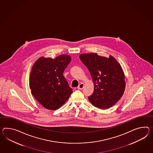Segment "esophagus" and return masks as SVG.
<instances>
[{
    "label": "esophagus",
    "mask_w": 153,
    "mask_h": 153,
    "mask_svg": "<svg viewBox=\"0 0 153 153\" xmlns=\"http://www.w3.org/2000/svg\"><path fill=\"white\" fill-rule=\"evenodd\" d=\"M83 87H84V84L81 83H80V84L78 85V87H77V88H78V90H82L83 88Z\"/></svg>",
    "instance_id": "obj_1"
}]
</instances>
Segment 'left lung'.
<instances>
[{
    "instance_id": "1",
    "label": "left lung",
    "mask_w": 153,
    "mask_h": 153,
    "mask_svg": "<svg viewBox=\"0 0 153 153\" xmlns=\"http://www.w3.org/2000/svg\"><path fill=\"white\" fill-rule=\"evenodd\" d=\"M80 60L88 68L94 83L88 100L100 109L110 108L123 96L126 87L123 69L116 59L99 56L96 53H83Z\"/></svg>"
}]
</instances>
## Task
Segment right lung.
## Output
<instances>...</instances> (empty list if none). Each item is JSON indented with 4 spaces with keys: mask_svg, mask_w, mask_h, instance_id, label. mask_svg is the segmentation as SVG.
Instances as JSON below:
<instances>
[{
    "mask_svg": "<svg viewBox=\"0 0 153 153\" xmlns=\"http://www.w3.org/2000/svg\"><path fill=\"white\" fill-rule=\"evenodd\" d=\"M71 60L70 55H62L54 59L41 57L34 63L29 86L33 96L45 108L59 109L72 93L63 75Z\"/></svg>",
    "mask_w": 153,
    "mask_h": 153,
    "instance_id": "right-lung-1",
    "label": "right lung"
}]
</instances>
